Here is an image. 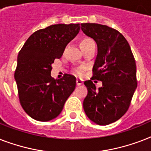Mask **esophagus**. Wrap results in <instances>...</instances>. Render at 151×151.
<instances>
[{
	"mask_svg": "<svg viewBox=\"0 0 151 151\" xmlns=\"http://www.w3.org/2000/svg\"><path fill=\"white\" fill-rule=\"evenodd\" d=\"M76 84H77V85H78V86H79V85H82L83 81L81 80V79H77V80H76Z\"/></svg>",
	"mask_w": 151,
	"mask_h": 151,
	"instance_id": "1",
	"label": "esophagus"
}]
</instances>
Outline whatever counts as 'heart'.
Returning a JSON list of instances; mask_svg holds the SVG:
<instances>
[{
    "mask_svg": "<svg viewBox=\"0 0 151 151\" xmlns=\"http://www.w3.org/2000/svg\"><path fill=\"white\" fill-rule=\"evenodd\" d=\"M92 41V39H90V38L83 39L82 41H81L80 45H85V44H86V43H88V42H90V41ZM76 73H78V74H79V75L82 74L83 69L82 68H78L77 70H76Z\"/></svg>",
    "mask_w": 151,
    "mask_h": 151,
    "instance_id": "b5f03b06",
    "label": "heart"
}]
</instances>
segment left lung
<instances>
[{
	"mask_svg": "<svg viewBox=\"0 0 151 151\" xmlns=\"http://www.w3.org/2000/svg\"><path fill=\"white\" fill-rule=\"evenodd\" d=\"M81 26L83 33L97 44L92 79L103 83L96 89L92 80L84 82L88 95L83 107L92 122L106 125L120 119L129 109L137 87L136 61L128 41L117 30L98 23Z\"/></svg>",
	"mask_w": 151,
	"mask_h": 151,
	"instance_id": "1",
	"label": "left lung"
}]
</instances>
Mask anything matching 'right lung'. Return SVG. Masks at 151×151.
<instances>
[{
	"label": "right lung",
	"mask_w": 151,
	"mask_h": 151,
	"mask_svg": "<svg viewBox=\"0 0 151 151\" xmlns=\"http://www.w3.org/2000/svg\"><path fill=\"white\" fill-rule=\"evenodd\" d=\"M80 30V24H55L34 32L17 58L15 80L20 104L29 117L39 122L54 119L74 91L76 78L70 74L55 80L52 64L63 55L66 46Z\"/></svg>",
	"instance_id": "add662e5"
}]
</instances>
